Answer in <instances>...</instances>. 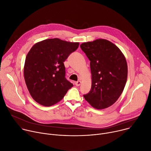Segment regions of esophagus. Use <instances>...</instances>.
Segmentation results:
<instances>
[{
  "mask_svg": "<svg viewBox=\"0 0 151 151\" xmlns=\"http://www.w3.org/2000/svg\"><path fill=\"white\" fill-rule=\"evenodd\" d=\"M81 82L80 81H77L75 83V85L76 86H79L81 85Z\"/></svg>",
  "mask_w": 151,
  "mask_h": 151,
  "instance_id": "34e87169",
  "label": "esophagus"
}]
</instances>
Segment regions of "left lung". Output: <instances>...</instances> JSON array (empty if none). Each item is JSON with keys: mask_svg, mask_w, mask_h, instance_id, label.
<instances>
[{"mask_svg": "<svg viewBox=\"0 0 151 151\" xmlns=\"http://www.w3.org/2000/svg\"><path fill=\"white\" fill-rule=\"evenodd\" d=\"M81 49L90 61L91 88L84 95L94 108L102 109L114 104L125 88L128 66L125 56L113 43L105 39L82 43Z\"/></svg>", "mask_w": 151, "mask_h": 151, "instance_id": "1", "label": "left lung"}]
</instances>
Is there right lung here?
<instances>
[{
    "label": "right lung",
    "instance_id": "1",
    "mask_svg": "<svg viewBox=\"0 0 151 151\" xmlns=\"http://www.w3.org/2000/svg\"><path fill=\"white\" fill-rule=\"evenodd\" d=\"M78 46L77 42L50 38L32 47L26 57L24 78L31 96L37 102L52 106L60 101L73 87L65 78L64 62Z\"/></svg>",
    "mask_w": 151,
    "mask_h": 151
}]
</instances>
